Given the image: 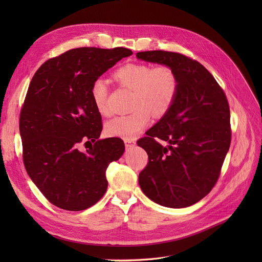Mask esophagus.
I'll return each mask as SVG.
<instances>
[{
	"mask_svg": "<svg viewBox=\"0 0 262 262\" xmlns=\"http://www.w3.org/2000/svg\"><path fill=\"white\" fill-rule=\"evenodd\" d=\"M124 145H125L126 148L133 147L134 145H136V141L131 140V139H125V140H124Z\"/></svg>",
	"mask_w": 262,
	"mask_h": 262,
	"instance_id": "1",
	"label": "esophagus"
}]
</instances>
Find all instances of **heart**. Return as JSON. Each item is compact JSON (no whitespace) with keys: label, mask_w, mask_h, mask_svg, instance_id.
I'll return each mask as SVG.
<instances>
[{"label":"heart","mask_w":262,"mask_h":262,"mask_svg":"<svg viewBox=\"0 0 262 262\" xmlns=\"http://www.w3.org/2000/svg\"><path fill=\"white\" fill-rule=\"evenodd\" d=\"M115 80L125 89L133 91L130 115L116 117L105 126L107 136L121 139H134L150 120V113L163 117L175 102L179 81L177 74L168 66L152 67L144 63H129L114 73ZM94 106L100 115L110 114L108 107L107 84L101 78L91 86Z\"/></svg>","instance_id":"obj_1"}]
</instances>
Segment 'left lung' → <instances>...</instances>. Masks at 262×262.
<instances>
[{
	"mask_svg": "<svg viewBox=\"0 0 262 262\" xmlns=\"http://www.w3.org/2000/svg\"><path fill=\"white\" fill-rule=\"evenodd\" d=\"M137 58L170 67L179 81L171 109L138 141L148 155L140 187L164 207H190L215 186L231 145L226 95L201 63L184 54L153 50L138 52ZM155 137L169 145L163 147Z\"/></svg>",
	"mask_w": 262,
	"mask_h": 262,
	"instance_id": "8db88e82",
	"label": "left lung"
}]
</instances>
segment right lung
<instances>
[{"label":"right lung","mask_w":262,"mask_h":262,"mask_svg":"<svg viewBox=\"0 0 262 262\" xmlns=\"http://www.w3.org/2000/svg\"><path fill=\"white\" fill-rule=\"evenodd\" d=\"M131 54L122 47L71 49L46 61L31 78L19 116L23 161L30 179L55 207L82 211L106 192L107 167L121 157L124 143L119 138L99 140L101 116L91 86ZM81 143L93 144L82 152Z\"/></svg>","instance_id":"right-lung-1"}]
</instances>
